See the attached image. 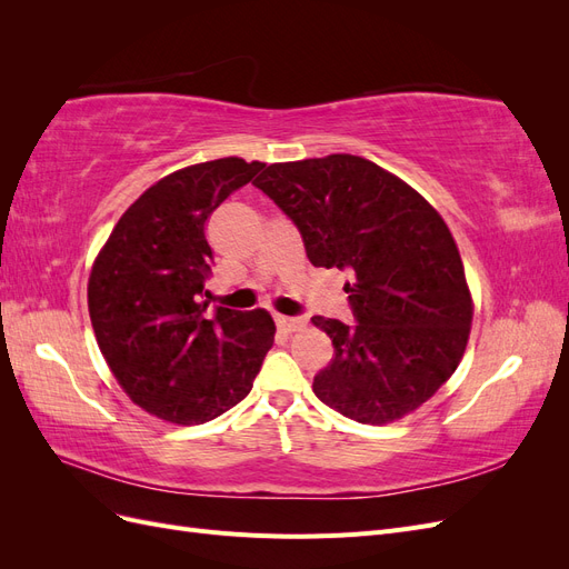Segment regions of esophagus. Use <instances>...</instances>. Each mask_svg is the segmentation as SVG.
Instances as JSON below:
<instances>
[{"label": "esophagus", "mask_w": 569, "mask_h": 569, "mask_svg": "<svg viewBox=\"0 0 569 569\" xmlns=\"http://www.w3.org/2000/svg\"><path fill=\"white\" fill-rule=\"evenodd\" d=\"M274 322H278L280 330L284 332H299L306 327V318H289V316H278L274 318Z\"/></svg>", "instance_id": "esophagus-1"}]
</instances>
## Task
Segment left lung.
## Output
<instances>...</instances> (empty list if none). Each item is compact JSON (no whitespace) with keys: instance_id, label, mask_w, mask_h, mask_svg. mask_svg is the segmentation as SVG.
<instances>
[{"instance_id":"obj_1","label":"left lung","mask_w":569,"mask_h":569,"mask_svg":"<svg viewBox=\"0 0 569 569\" xmlns=\"http://www.w3.org/2000/svg\"><path fill=\"white\" fill-rule=\"evenodd\" d=\"M253 184L297 222L308 261L349 270L358 322L313 316L332 339L313 377L322 403L387 425L449 380L470 339L475 303L456 239L408 182L353 153L270 163Z\"/></svg>"}]
</instances>
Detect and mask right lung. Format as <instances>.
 <instances>
[{
  "instance_id": "obj_1",
  "label": "right lung",
  "mask_w": 569,
  "mask_h": 569,
  "mask_svg": "<svg viewBox=\"0 0 569 569\" xmlns=\"http://www.w3.org/2000/svg\"><path fill=\"white\" fill-rule=\"evenodd\" d=\"M266 163L226 157L153 182L120 216L88 280L92 330L116 382L149 416L201 425L251 391L274 341L266 308L201 301L206 220Z\"/></svg>"
}]
</instances>
